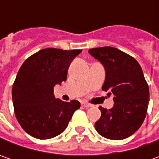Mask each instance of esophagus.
Instances as JSON below:
<instances>
[{
    "instance_id": "34e87169",
    "label": "esophagus",
    "mask_w": 159,
    "mask_h": 159,
    "mask_svg": "<svg viewBox=\"0 0 159 159\" xmlns=\"http://www.w3.org/2000/svg\"><path fill=\"white\" fill-rule=\"evenodd\" d=\"M81 104H82L83 107H86V108H89V107L92 106V104H90V103L87 102H81Z\"/></svg>"
}]
</instances>
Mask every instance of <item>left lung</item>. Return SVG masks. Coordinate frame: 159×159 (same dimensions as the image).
Here are the masks:
<instances>
[{"instance_id": "8db88e82", "label": "left lung", "mask_w": 159, "mask_h": 159, "mask_svg": "<svg viewBox=\"0 0 159 159\" xmlns=\"http://www.w3.org/2000/svg\"><path fill=\"white\" fill-rule=\"evenodd\" d=\"M105 70L102 90L114 95L111 109L99 107L101 118L95 124L97 133L110 140H123L139 129L149 105V86L142 67L131 56L116 48L89 49Z\"/></svg>"}]
</instances>
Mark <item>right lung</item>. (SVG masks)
I'll use <instances>...</instances> for the list:
<instances>
[{
  "label": "right lung",
  "mask_w": 159,
  "mask_h": 159,
  "mask_svg": "<svg viewBox=\"0 0 159 159\" xmlns=\"http://www.w3.org/2000/svg\"><path fill=\"white\" fill-rule=\"evenodd\" d=\"M82 50L44 48L28 57L12 87L16 118L34 138L47 140L65 130L80 102L56 99L54 87L67 79L70 63Z\"/></svg>",
  "instance_id": "add662e5"
}]
</instances>
